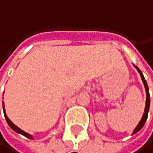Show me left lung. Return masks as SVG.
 <instances>
[{
	"label": "left lung",
	"instance_id": "8db88e82",
	"mask_svg": "<svg viewBox=\"0 0 153 153\" xmlns=\"http://www.w3.org/2000/svg\"><path fill=\"white\" fill-rule=\"evenodd\" d=\"M134 67H135V68L137 69V71H139V73H140V75H141V77H142V80H143V84H144V87H145V91H146V105H145V109H144L143 116L141 121L139 122V124L137 125V126L135 127V129L134 130L133 134H136L137 132H139V131L143 128V126H144V124H145V122H146V120H147V117H148V112H149V108H150V94H149V88H148L147 82H146V81H145V79H144V77H143V75L142 71H140V69H139L137 66H135V65H134Z\"/></svg>",
	"mask_w": 153,
	"mask_h": 153
}]
</instances>
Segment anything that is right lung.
<instances>
[{
	"label": "right lung",
	"mask_w": 153,
	"mask_h": 153,
	"mask_svg": "<svg viewBox=\"0 0 153 153\" xmlns=\"http://www.w3.org/2000/svg\"><path fill=\"white\" fill-rule=\"evenodd\" d=\"M2 108H3V113H4V117H5V119H6V121H7V123H8V125L10 126V127L13 130V131H15V132H17V133H19V134H22V135H24V136H26L27 138H28V139H32V135H30V134H28L27 133H26V132H24L23 130H21L19 127H18L17 126H15L10 119H9V117H7V115H6V113H5V108H4V103H2Z\"/></svg>",
	"instance_id": "obj_1"
}]
</instances>
